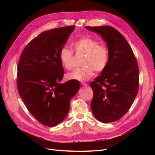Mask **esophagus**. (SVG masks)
I'll return each instance as SVG.
<instances>
[{
    "label": "esophagus",
    "mask_w": 155,
    "mask_h": 155,
    "mask_svg": "<svg viewBox=\"0 0 155 155\" xmlns=\"http://www.w3.org/2000/svg\"><path fill=\"white\" fill-rule=\"evenodd\" d=\"M81 85L82 86H87L88 84L86 83H85V82H81Z\"/></svg>",
    "instance_id": "1"
}]
</instances>
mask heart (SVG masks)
Listing matches in <instances>:
<instances>
[{"label":"heart","instance_id":"obj_1","mask_svg":"<svg viewBox=\"0 0 155 155\" xmlns=\"http://www.w3.org/2000/svg\"><path fill=\"white\" fill-rule=\"evenodd\" d=\"M72 46L77 54H84L82 59L83 66L68 73V79L85 81L93 76L94 70L101 72L107 67L109 51L105 44L99 43L97 39L91 37H83L74 41ZM59 59L65 69L72 68L74 53L72 50L64 46L60 50Z\"/></svg>","mask_w":155,"mask_h":155}]
</instances>
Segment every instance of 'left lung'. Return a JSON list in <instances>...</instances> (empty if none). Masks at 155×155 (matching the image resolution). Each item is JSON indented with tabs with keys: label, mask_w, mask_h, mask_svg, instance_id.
<instances>
[{
	"label": "left lung",
	"mask_w": 155,
	"mask_h": 155,
	"mask_svg": "<svg viewBox=\"0 0 155 155\" xmlns=\"http://www.w3.org/2000/svg\"><path fill=\"white\" fill-rule=\"evenodd\" d=\"M107 42L109 63L90 85L93 91L91 110L103 123L120 120L129 110L139 88L137 60L124 36L110 26H86Z\"/></svg>",
	"instance_id": "8db88e82"
}]
</instances>
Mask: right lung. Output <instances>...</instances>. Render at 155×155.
I'll use <instances>...</instances> for the list:
<instances>
[{"label": "right lung", "instance_id": "right-lung-1", "mask_svg": "<svg viewBox=\"0 0 155 155\" xmlns=\"http://www.w3.org/2000/svg\"><path fill=\"white\" fill-rule=\"evenodd\" d=\"M74 26L43 31L28 44L18 63L17 90L27 109L39 123L54 127L64 120L78 81L61 83L64 74L59 59Z\"/></svg>", "mask_w": 155, "mask_h": 155}]
</instances>
